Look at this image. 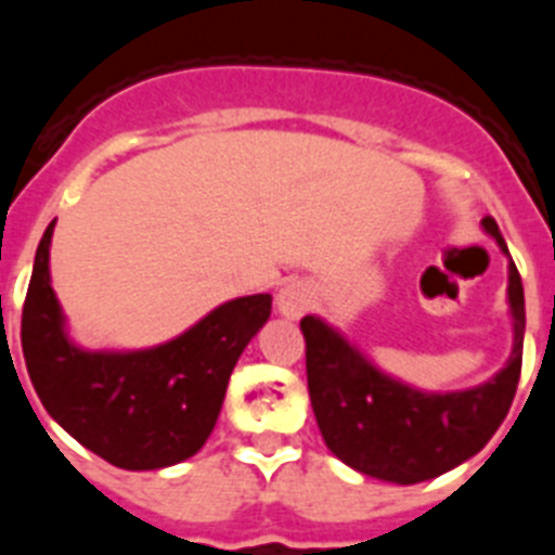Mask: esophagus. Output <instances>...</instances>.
Returning a JSON list of instances; mask_svg holds the SVG:
<instances>
[{"instance_id":"1","label":"esophagus","mask_w":555,"mask_h":555,"mask_svg":"<svg viewBox=\"0 0 555 555\" xmlns=\"http://www.w3.org/2000/svg\"><path fill=\"white\" fill-rule=\"evenodd\" d=\"M311 302H313L311 286H306V283L300 281L286 283V286L278 292V311H281L286 320H300L302 313L311 308Z\"/></svg>"}]
</instances>
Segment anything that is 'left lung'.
I'll return each instance as SVG.
<instances>
[{
	"instance_id": "8db88e82",
	"label": "left lung",
	"mask_w": 555,
	"mask_h": 555,
	"mask_svg": "<svg viewBox=\"0 0 555 555\" xmlns=\"http://www.w3.org/2000/svg\"><path fill=\"white\" fill-rule=\"evenodd\" d=\"M483 230L508 255L492 217ZM508 308L514 347L506 366L464 391H420L366 361L336 327L320 317H306L308 395L322 439L336 459L370 478L391 483H420L459 467L494 436L512 409L522 370L526 297L522 281L508 263Z\"/></svg>"
}]
</instances>
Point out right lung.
Wrapping results in <instances>:
<instances>
[{
    "label": "right lung",
    "mask_w": 555,
    "mask_h": 555,
    "mask_svg": "<svg viewBox=\"0 0 555 555\" xmlns=\"http://www.w3.org/2000/svg\"><path fill=\"white\" fill-rule=\"evenodd\" d=\"M49 224L22 311V350L47 414L82 448L121 469H164L205 444L230 372L267 325L269 294L222 302L194 327L146 350H82L49 283Z\"/></svg>",
    "instance_id": "1"
}]
</instances>
